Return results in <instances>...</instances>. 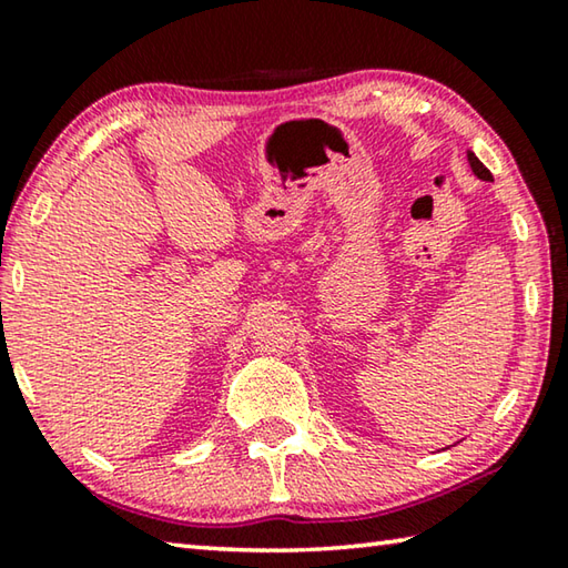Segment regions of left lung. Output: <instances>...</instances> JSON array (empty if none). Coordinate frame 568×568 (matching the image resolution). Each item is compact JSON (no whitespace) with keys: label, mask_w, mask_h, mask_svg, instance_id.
Instances as JSON below:
<instances>
[{"label":"left lung","mask_w":568,"mask_h":568,"mask_svg":"<svg viewBox=\"0 0 568 568\" xmlns=\"http://www.w3.org/2000/svg\"><path fill=\"white\" fill-rule=\"evenodd\" d=\"M466 158H468V165H470V170H474V175L478 178V180H486V182H494V175L491 172H488V168L484 165V162H480L474 152H466Z\"/></svg>","instance_id":"left-lung-1"}]
</instances>
